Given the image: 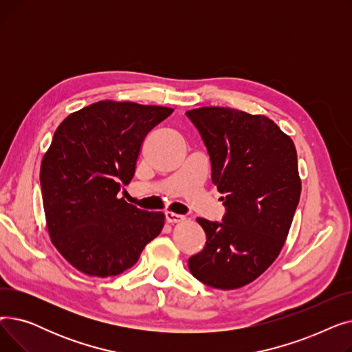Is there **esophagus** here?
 I'll list each match as a JSON object with an SVG mask.
<instances>
[{
    "label": "esophagus",
    "mask_w": 352,
    "mask_h": 352,
    "mask_svg": "<svg viewBox=\"0 0 352 352\" xmlns=\"http://www.w3.org/2000/svg\"><path fill=\"white\" fill-rule=\"evenodd\" d=\"M165 219H166V223L175 224V223H182V221L186 219V217L179 215V214H175V212H171V211H166L165 212Z\"/></svg>",
    "instance_id": "esophagus-1"
}]
</instances>
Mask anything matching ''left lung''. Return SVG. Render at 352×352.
Returning <instances> with one entry per match:
<instances>
[{
  "label": "left lung",
  "mask_w": 352,
  "mask_h": 352,
  "mask_svg": "<svg viewBox=\"0 0 352 352\" xmlns=\"http://www.w3.org/2000/svg\"><path fill=\"white\" fill-rule=\"evenodd\" d=\"M211 158L212 182L224 194L223 223L197 218L207 244L188 260L202 284L236 289L256 280L280 255L301 195L297 150L265 116L230 107L187 111Z\"/></svg>",
  "instance_id": "left-lung-1"
}]
</instances>
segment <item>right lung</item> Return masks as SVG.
I'll use <instances>...</instances> for the list:
<instances>
[{
	"label": "right lung",
	"instance_id": "right-lung-1",
	"mask_svg": "<svg viewBox=\"0 0 352 352\" xmlns=\"http://www.w3.org/2000/svg\"><path fill=\"white\" fill-rule=\"evenodd\" d=\"M173 108L104 100L69 114L41 161L45 226L52 245L89 276L131 268L161 232L165 215L124 198L144 138Z\"/></svg>",
	"mask_w": 352,
	"mask_h": 352
}]
</instances>
